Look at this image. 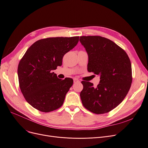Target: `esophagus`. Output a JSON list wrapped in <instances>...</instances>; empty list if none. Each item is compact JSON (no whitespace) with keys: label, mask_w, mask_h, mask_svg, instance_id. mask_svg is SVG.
<instances>
[{"label":"esophagus","mask_w":148,"mask_h":148,"mask_svg":"<svg viewBox=\"0 0 148 148\" xmlns=\"http://www.w3.org/2000/svg\"><path fill=\"white\" fill-rule=\"evenodd\" d=\"M73 82H74V83H78V82H79V80H78V79L74 78V79H73Z\"/></svg>","instance_id":"34e87169"}]
</instances>
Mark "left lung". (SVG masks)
I'll list each match as a JSON object with an SVG mask.
<instances>
[{"label":"left lung","mask_w":148,"mask_h":148,"mask_svg":"<svg viewBox=\"0 0 148 148\" xmlns=\"http://www.w3.org/2000/svg\"><path fill=\"white\" fill-rule=\"evenodd\" d=\"M79 41L88 54V71L100 76L97 87L82 82V104L92 113H107L123 101L131 87L130 60L123 49L109 39L88 36L80 37Z\"/></svg>","instance_id":"left-lung-1"}]
</instances>
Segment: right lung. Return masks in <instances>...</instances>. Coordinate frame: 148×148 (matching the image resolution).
Instances as JSON below:
<instances>
[{"mask_svg": "<svg viewBox=\"0 0 148 148\" xmlns=\"http://www.w3.org/2000/svg\"><path fill=\"white\" fill-rule=\"evenodd\" d=\"M78 41L79 36L40 39L21 58L18 66L19 86L26 101L36 109L49 112L63 104L73 80L58 78L52 70L62 65L64 56Z\"/></svg>", "mask_w": 148, "mask_h": 148, "instance_id": "right-lung-1", "label": "right lung"}]
</instances>
